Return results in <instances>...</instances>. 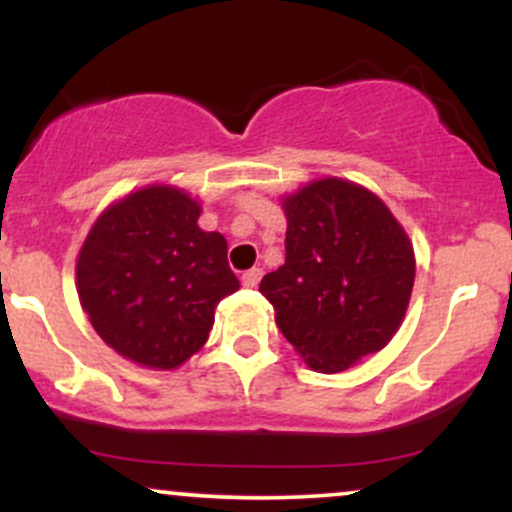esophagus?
Masks as SVG:
<instances>
[{
	"mask_svg": "<svg viewBox=\"0 0 512 512\" xmlns=\"http://www.w3.org/2000/svg\"><path fill=\"white\" fill-rule=\"evenodd\" d=\"M260 279H262V269L260 267H252V269H248V272L243 274V286L245 289H255L257 284H260Z\"/></svg>",
	"mask_w": 512,
	"mask_h": 512,
	"instance_id": "obj_1",
	"label": "esophagus"
}]
</instances>
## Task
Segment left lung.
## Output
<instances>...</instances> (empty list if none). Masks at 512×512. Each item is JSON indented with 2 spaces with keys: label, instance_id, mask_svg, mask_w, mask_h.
Masks as SVG:
<instances>
[{
  "label": "left lung",
  "instance_id": "1",
  "mask_svg": "<svg viewBox=\"0 0 512 512\" xmlns=\"http://www.w3.org/2000/svg\"><path fill=\"white\" fill-rule=\"evenodd\" d=\"M286 262L262 279L274 320L308 366L339 373L395 337L414 286V248L356 182L315 180L284 199Z\"/></svg>",
  "mask_w": 512,
  "mask_h": 512
}]
</instances>
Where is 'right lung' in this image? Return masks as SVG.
Masks as SVG:
<instances>
[{
  "mask_svg": "<svg viewBox=\"0 0 512 512\" xmlns=\"http://www.w3.org/2000/svg\"><path fill=\"white\" fill-rule=\"evenodd\" d=\"M202 207L151 185L108 207L76 260V291L93 330L154 370L185 363L209 339L221 298L240 289L226 238L197 226Z\"/></svg>",
  "mask_w": 512,
  "mask_h": 512,
  "instance_id": "1",
  "label": "right lung"
}]
</instances>
